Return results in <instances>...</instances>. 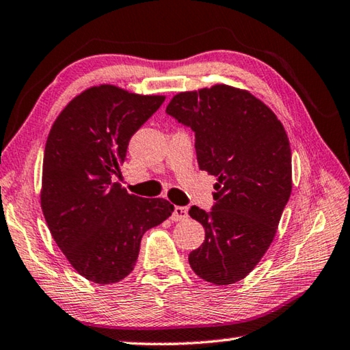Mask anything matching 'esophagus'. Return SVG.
<instances>
[{"instance_id":"34e87169","label":"esophagus","mask_w":350,"mask_h":350,"mask_svg":"<svg viewBox=\"0 0 350 350\" xmlns=\"http://www.w3.org/2000/svg\"><path fill=\"white\" fill-rule=\"evenodd\" d=\"M188 217V210L185 206H174L173 210V215H171V221H183V219Z\"/></svg>"}]
</instances>
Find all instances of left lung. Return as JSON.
<instances>
[{
  "label": "left lung",
  "mask_w": 350,
  "mask_h": 350,
  "mask_svg": "<svg viewBox=\"0 0 350 350\" xmlns=\"http://www.w3.org/2000/svg\"><path fill=\"white\" fill-rule=\"evenodd\" d=\"M167 114L191 128L199 168L217 177L211 210L188 211L205 228L189 265L217 286L244 280L273 241L292 193L286 129L269 106L227 85L177 94Z\"/></svg>",
  "instance_id": "obj_1"
}]
</instances>
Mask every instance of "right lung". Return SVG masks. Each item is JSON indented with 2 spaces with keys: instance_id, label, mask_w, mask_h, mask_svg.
<instances>
[{
  "instance_id": "add662e5",
  "label": "right lung",
  "mask_w": 350,
  "mask_h": 350,
  "mask_svg": "<svg viewBox=\"0 0 350 350\" xmlns=\"http://www.w3.org/2000/svg\"><path fill=\"white\" fill-rule=\"evenodd\" d=\"M163 102L94 86L70 100L51 128L41 208L70 265L96 284L131 273L142 236L174 210L168 200L142 199L111 180L120 174L129 140Z\"/></svg>"
}]
</instances>
